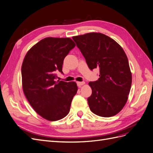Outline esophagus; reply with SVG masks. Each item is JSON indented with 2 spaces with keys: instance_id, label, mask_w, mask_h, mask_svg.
<instances>
[{
  "instance_id": "34e87169",
  "label": "esophagus",
  "mask_w": 153,
  "mask_h": 153,
  "mask_svg": "<svg viewBox=\"0 0 153 153\" xmlns=\"http://www.w3.org/2000/svg\"><path fill=\"white\" fill-rule=\"evenodd\" d=\"M76 84L78 87H81L82 85H84L85 84V82H77Z\"/></svg>"
}]
</instances>
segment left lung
I'll use <instances>...</instances> for the list:
<instances>
[{"instance_id":"1","label":"left lung","mask_w":153,"mask_h":153,"mask_svg":"<svg viewBox=\"0 0 153 153\" xmlns=\"http://www.w3.org/2000/svg\"><path fill=\"white\" fill-rule=\"evenodd\" d=\"M72 38L91 70L100 69L98 80L89 83L92 94L87 101L91 112L101 117L114 116L126 103L131 86L126 53L116 41L101 33L91 32Z\"/></svg>"}]
</instances>
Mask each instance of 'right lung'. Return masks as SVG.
<instances>
[{
    "label": "right lung",
    "mask_w": 153,
    "mask_h": 153,
    "mask_svg": "<svg viewBox=\"0 0 153 153\" xmlns=\"http://www.w3.org/2000/svg\"><path fill=\"white\" fill-rule=\"evenodd\" d=\"M75 47V43L69 38H46L29 50L23 61L25 96L36 112L48 121L66 117L76 94L75 82L55 81V71L63 73L64 59Z\"/></svg>",
    "instance_id": "obj_1"
}]
</instances>
